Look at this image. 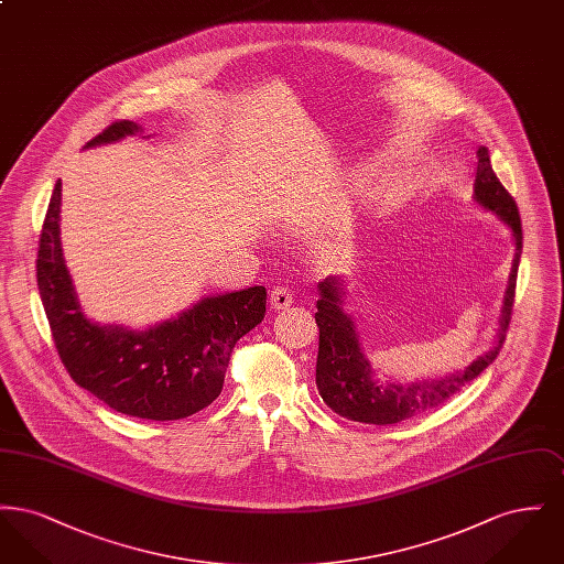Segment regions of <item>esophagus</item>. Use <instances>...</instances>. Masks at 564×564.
I'll use <instances>...</instances> for the list:
<instances>
[{
  "label": "esophagus",
  "mask_w": 564,
  "mask_h": 564,
  "mask_svg": "<svg viewBox=\"0 0 564 564\" xmlns=\"http://www.w3.org/2000/svg\"><path fill=\"white\" fill-rule=\"evenodd\" d=\"M292 302H294V295H292L288 288H274L270 292V306L274 311H285V308L292 306Z\"/></svg>",
  "instance_id": "1"
}]
</instances>
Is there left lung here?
I'll return each mask as SVG.
<instances>
[{"mask_svg": "<svg viewBox=\"0 0 564 564\" xmlns=\"http://www.w3.org/2000/svg\"><path fill=\"white\" fill-rule=\"evenodd\" d=\"M474 200L484 212L497 215L511 232L513 260L506 285L503 304L497 323L495 345L471 361L463 372L400 382L395 378L380 380L370 357L359 340L352 315L347 313V285L343 276H327L317 285L319 300L315 322L319 327L317 352V389L323 402L336 414L368 425H395L437 408L456 395L467 382L482 375L497 359L510 327L511 304L516 292V274L522 253V226L518 207L508 189L497 180L488 148L480 145L474 180Z\"/></svg>", "mask_w": 564, "mask_h": 564, "instance_id": "1", "label": "left lung"}]
</instances>
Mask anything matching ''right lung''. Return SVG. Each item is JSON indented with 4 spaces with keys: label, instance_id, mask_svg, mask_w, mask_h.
Masks as SVG:
<instances>
[{
    "label": "right lung",
    "instance_id": "add662e5",
    "mask_svg": "<svg viewBox=\"0 0 564 564\" xmlns=\"http://www.w3.org/2000/svg\"><path fill=\"white\" fill-rule=\"evenodd\" d=\"M141 133L137 122H113L84 150ZM37 290L69 376L111 410L148 421L186 419L214 402L237 340L267 313V290L256 285L200 297L145 329L88 319L61 247V180L40 237Z\"/></svg>",
    "mask_w": 564,
    "mask_h": 564
}]
</instances>
